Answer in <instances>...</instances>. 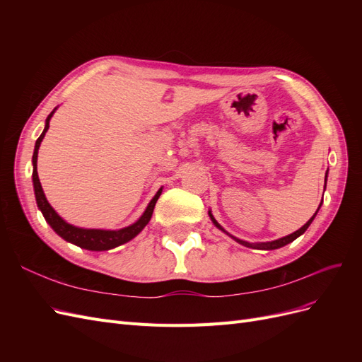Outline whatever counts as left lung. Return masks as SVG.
<instances>
[{"label": "left lung", "instance_id": "1", "mask_svg": "<svg viewBox=\"0 0 362 362\" xmlns=\"http://www.w3.org/2000/svg\"><path fill=\"white\" fill-rule=\"evenodd\" d=\"M322 205V204H320ZM320 208V206H319ZM317 211H319V210H317ZM317 211L314 213V216L310 218V221L308 222H306L300 229H298V231H296V233H293V234H290V235H287V237H282V238H279V240H275V242H267V243H257V245H252V243H247V242H243V240H238V238H235L237 240V242L238 243H242V245H245V246H247V247H255V249H261V250H272V249H278V247H282V246H286V245H288V243H291L293 242V240H296V238H298L299 235H302L305 231H306V229H308V226L311 225V222L314 221V217H315V214H317ZM210 217H211V221L214 222V225L217 226V228H221L222 229V231H223V228L221 226V225H218L217 222H216V218L210 214Z\"/></svg>", "mask_w": 362, "mask_h": 362}]
</instances>
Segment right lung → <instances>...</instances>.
<instances>
[{"label":"right lung","mask_w":362,"mask_h":362,"mask_svg":"<svg viewBox=\"0 0 362 362\" xmlns=\"http://www.w3.org/2000/svg\"><path fill=\"white\" fill-rule=\"evenodd\" d=\"M52 115H54V112H51L49 116L47 117L45 129H43V133L36 140L35 154H33V185H35L37 206L40 208V211H42L43 217H45V221L51 225L54 231H56L62 238L66 240V242H71L76 246L89 249V250H108V249H113L119 245H124V243L129 242V240L134 238L151 221L152 213H154V206H156V204L160 198V194H161V189L157 192V194L149 202L144 216H141L136 223H133L131 226H127L124 229H119V231H104V229H84V228L72 226V225L64 222L63 218L56 211H54V208L48 204L45 194H43L39 177H37V151H39L42 139L45 137V133L49 128V119H51Z\"/></svg>","instance_id":"right-lung-1"}]
</instances>
